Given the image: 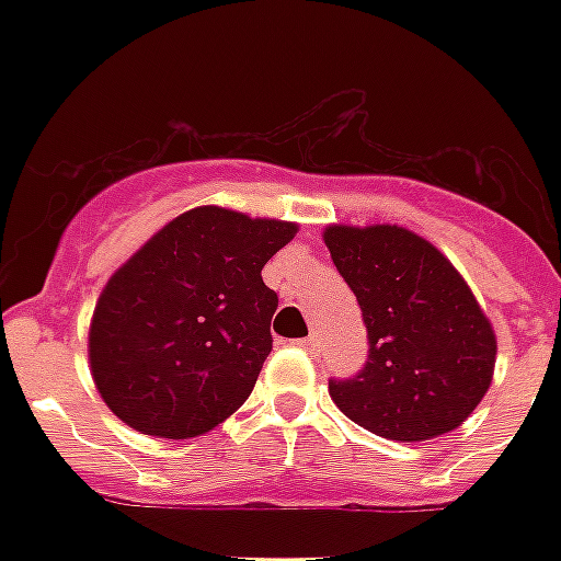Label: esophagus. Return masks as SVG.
Masks as SVG:
<instances>
[{"instance_id":"1","label":"esophagus","mask_w":561,"mask_h":561,"mask_svg":"<svg viewBox=\"0 0 561 561\" xmlns=\"http://www.w3.org/2000/svg\"><path fill=\"white\" fill-rule=\"evenodd\" d=\"M297 346L299 350H306L308 355H317V350H320V346H317V337H299Z\"/></svg>"}]
</instances>
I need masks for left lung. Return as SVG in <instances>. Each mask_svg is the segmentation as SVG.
<instances>
[{"instance_id": "8db88e82", "label": "left lung", "mask_w": 561, "mask_h": 561, "mask_svg": "<svg viewBox=\"0 0 561 561\" xmlns=\"http://www.w3.org/2000/svg\"><path fill=\"white\" fill-rule=\"evenodd\" d=\"M323 241L369 334L367 367L329 381L355 425L396 443L451 434L495 375V329L460 271L399 224H329Z\"/></svg>"}]
</instances>
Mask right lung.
Segmentation results:
<instances>
[{"mask_svg": "<svg viewBox=\"0 0 561 561\" xmlns=\"http://www.w3.org/2000/svg\"><path fill=\"white\" fill-rule=\"evenodd\" d=\"M294 220L194 206L107 279L90 320L95 390L125 425L192 439L229 419L271 355L276 290L262 267Z\"/></svg>", "mask_w": 561, "mask_h": 561, "instance_id": "right-lung-1", "label": "right lung"}]
</instances>
